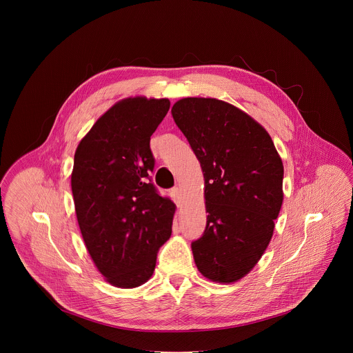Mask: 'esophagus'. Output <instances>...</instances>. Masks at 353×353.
Wrapping results in <instances>:
<instances>
[{"label":"esophagus","instance_id":"1","mask_svg":"<svg viewBox=\"0 0 353 353\" xmlns=\"http://www.w3.org/2000/svg\"><path fill=\"white\" fill-rule=\"evenodd\" d=\"M170 194H172L173 199L176 201V204L180 205V203H181V190L179 187H174V188H172Z\"/></svg>","mask_w":353,"mask_h":353}]
</instances>
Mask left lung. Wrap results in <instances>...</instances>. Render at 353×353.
<instances>
[{"label": "left lung", "instance_id": "8db88e82", "mask_svg": "<svg viewBox=\"0 0 353 353\" xmlns=\"http://www.w3.org/2000/svg\"><path fill=\"white\" fill-rule=\"evenodd\" d=\"M205 179L207 226L191 243L198 271L230 283L250 272L282 207L283 165L270 134L218 99L185 97L172 108Z\"/></svg>", "mask_w": 353, "mask_h": 353}]
</instances>
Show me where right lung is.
I'll use <instances>...</instances> for the list:
<instances>
[{
  "instance_id": "add662e5",
  "label": "right lung",
  "mask_w": 353,
  "mask_h": 353,
  "mask_svg": "<svg viewBox=\"0 0 353 353\" xmlns=\"http://www.w3.org/2000/svg\"><path fill=\"white\" fill-rule=\"evenodd\" d=\"M168 99L116 103L79 142L71 187L89 254L108 282L137 288L154 274L159 248L172 234L176 204L149 173L150 135L168 114Z\"/></svg>"
}]
</instances>
